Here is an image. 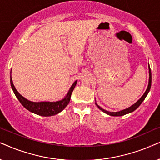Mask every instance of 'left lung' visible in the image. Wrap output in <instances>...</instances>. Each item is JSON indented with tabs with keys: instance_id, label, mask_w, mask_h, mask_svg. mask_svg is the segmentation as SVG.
Instances as JSON below:
<instances>
[{
	"instance_id": "8db88e82",
	"label": "left lung",
	"mask_w": 160,
	"mask_h": 160,
	"mask_svg": "<svg viewBox=\"0 0 160 160\" xmlns=\"http://www.w3.org/2000/svg\"><path fill=\"white\" fill-rule=\"evenodd\" d=\"M148 70H149V80H148V87H147L146 91H145L144 94L142 96L141 98H140V99L138 100V102H136L134 105H132L131 107L127 108V109H125V110H121V111H118V112H109V111H107V110H104L103 108H102L101 107H99V106L97 104V102L95 103L96 105H97L98 108H99V109L101 110L102 112H104L105 113L108 114V115H110V116H123V115L128 114V113H129V112L135 111V110L137 109V108L139 107L140 105H141V103L143 102V100L146 99L147 94H148V92H149V91H150L151 86H152V72H151L149 64H148Z\"/></svg>"
}]
</instances>
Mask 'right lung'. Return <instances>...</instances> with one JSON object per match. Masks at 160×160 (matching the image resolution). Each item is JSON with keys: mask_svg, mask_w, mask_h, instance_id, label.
Returning <instances> with one entry per match:
<instances>
[{"mask_svg": "<svg viewBox=\"0 0 160 160\" xmlns=\"http://www.w3.org/2000/svg\"><path fill=\"white\" fill-rule=\"evenodd\" d=\"M77 82H75L72 84L71 88H69V91H68L66 97L63 98L62 100L58 102H31L25 99L23 97L22 95L20 94V93L17 91V89L14 87L13 84V81H12V77L10 74V82L11 86H12V90H13L14 94L18 98L19 101L21 104H22L23 107L26 108L30 112H33V113L39 115V116H52L54 115H56L59 113V112L62 111L64 108L67 107L68 104L70 101V98H71V95L72 91H73L74 87H75Z\"/></svg>", "mask_w": 160, "mask_h": 160, "instance_id": "1", "label": "right lung"}]
</instances>
